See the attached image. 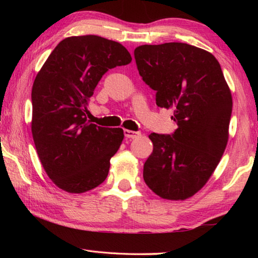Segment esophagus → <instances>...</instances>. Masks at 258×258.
<instances>
[{
  "label": "esophagus",
  "instance_id": "obj_1",
  "mask_svg": "<svg viewBox=\"0 0 258 258\" xmlns=\"http://www.w3.org/2000/svg\"><path fill=\"white\" fill-rule=\"evenodd\" d=\"M124 134H125V137L128 138V139H137L139 137H141V133L134 132V131H131V130H125Z\"/></svg>",
  "mask_w": 258,
  "mask_h": 258
}]
</instances>
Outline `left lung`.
Instances as JSON below:
<instances>
[{
	"mask_svg": "<svg viewBox=\"0 0 258 258\" xmlns=\"http://www.w3.org/2000/svg\"><path fill=\"white\" fill-rule=\"evenodd\" d=\"M139 74L156 91V103L173 109L172 135L151 133L143 166L146 184L160 198L185 200L206 184L229 140L232 95L211 52L185 43L140 45Z\"/></svg>",
	"mask_w": 258,
	"mask_h": 258,
	"instance_id": "left-lung-1",
	"label": "left lung"
}]
</instances>
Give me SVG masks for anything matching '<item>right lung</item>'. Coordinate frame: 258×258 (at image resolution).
<instances>
[{
    "instance_id": "right-lung-1",
    "label": "right lung",
    "mask_w": 258,
    "mask_h": 258,
    "mask_svg": "<svg viewBox=\"0 0 258 258\" xmlns=\"http://www.w3.org/2000/svg\"><path fill=\"white\" fill-rule=\"evenodd\" d=\"M131 61L118 42L72 36L55 46L35 77L33 140L45 173L61 190L83 194L107 178L124 132L90 123L87 106L104 74Z\"/></svg>"
}]
</instances>
